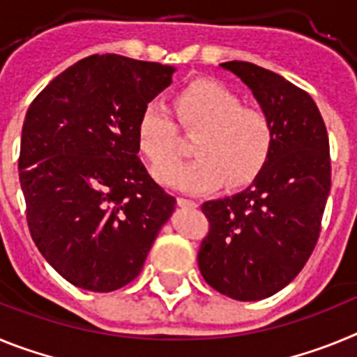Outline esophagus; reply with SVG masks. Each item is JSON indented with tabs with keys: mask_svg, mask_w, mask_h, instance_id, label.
Wrapping results in <instances>:
<instances>
[{
	"mask_svg": "<svg viewBox=\"0 0 357 357\" xmlns=\"http://www.w3.org/2000/svg\"><path fill=\"white\" fill-rule=\"evenodd\" d=\"M176 204H178L181 207H188V209H193V207H197V202L189 200V198H184V197L176 198Z\"/></svg>",
	"mask_w": 357,
	"mask_h": 357,
	"instance_id": "esophagus-1",
	"label": "esophagus"
}]
</instances>
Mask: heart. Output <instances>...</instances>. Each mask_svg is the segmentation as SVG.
I'll return each instance as SVG.
<instances>
[{"label":"heart","mask_w":357,"mask_h":357,"mask_svg":"<svg viewBox=\"0 0 357 357\" xmlns=\"http://www.w3.org/2000/svg\"><path fill=\"white\" fill-rule=\"evenodd\" d=\"M178 127L197 134L191 153L197 159L168 167L178 153L176 125L169 110L150 102L135 123V144L159 173L160 184L204 193L222 188H245L266 168L272 157L275 134L263 110L243 107L241 98L216 80H195L175 96Z\"/></svg>","instance_id":"1"}]
</instances>
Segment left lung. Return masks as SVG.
<instances>
[{
  "label": "left lung",
  "instance_id": "left-lung-1",
  "mask_svg": "<svg viewBox=\"0 0 357 357\" xmlns=\"http://www.w3.org/2000/svg\"><path fill=\"white\" fill-rule=\"evenodd\" d=\"M252 91L275 134L257 178L202 211L209 234L198 252L207 284L254 302L288 286L313 252L331 191L329 137L313 98L277 73L250 62H223Z\"/></svg>",
  "mask_w": 357,
  "mask_h": 357
}]
</instances>
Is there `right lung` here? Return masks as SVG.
<instances>
[{
  "instance_id": "1",
  "label": "right lung",
  "mask_w": 357,
  "mask_h": 357,
  "mask_svg": "<svg viewBox=\"0 0 357 357\" xmlns=\"http://www.w3.org/2000/svg\"><path fill=\"white\" fill-rule=\"evenodd\" d=\"M173 66L91 55L53 78L23 123L19 182L31 239L68 282L107 293L139 275L176 200L137 157L141 110Z\"/></svg>"
}]
</instances>
